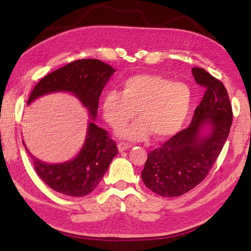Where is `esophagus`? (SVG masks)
Wrapping results in <instances>:
<instances>
[{
  "mask_svg": "<svg viewBox=\"0 0 251 251\" xmlns=\"http://www.w3.org/2000/svg\"><path fill=\"white\" fill-rule=\"evenodd\" d=\"M130 148H131V146L128 143H126V142H119L118 143V150H119V151H124L130 149Z\"/></svg>",
  "mask_w": 251,
  "mask_h": 251,
  "instance_id": "obj_1",
  "label": "esophagus"
}]
</instances>
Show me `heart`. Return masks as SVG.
<instances>
[{
  "mask_svg": "<svg viewBox=\"0 0 251 251\" xmlns=\"http://www.w3.org/2000/svg\"><path fill=\"white\" fill-rule=\"evenodd\" d=\"M192 102L191 90L185 83L171 81L160 75L139 73L125 78L120 92L104 94L101 112L114 130L131 121L136 111L141 118L121 132L128 139H141L150 134L161 139L177 133L183 126Z\"/></svg>",
  "mask_w": 251,
  "mask_h": 251,
  "instance_id": "obj_1",
  "label": "heart"
}]
</instances>
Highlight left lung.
<instances>
[{"mask_svg": "<svg viewBox=\"0 0 251 251\" xmlns=\"http://www.w3.org/2000/svg\"><path fill=\"white\" fill-rule=\"evenodd\" d=\"M196 82L205 88L191 125L148 154L141 179L161 197H178L191 191L208 175L223 149L232 124V109L223 82L202 68L192 69ZM205 125L211 126L201 136Z\"/></svg>", "mask_w": 251, "mask_h": 251, "instance_id": "obj_1", "label": "left lung"}]
</instances>
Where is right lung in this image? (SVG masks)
I'll use <instances>...</instances> for the list:
<instances>
[{
  "mask_svg": "<svg viewBox=\"0 0 251 251\" xmlns=\"http://www.w3.org/2000/svg\"><path fill=\"white\" fill-rule=\"evenodd\" d=\"M115 72L110 65L100 59L74 60L37 82L27 103L45 94L66 91L78 98L94 120L102 89ZM28 154L37 175L53 191L66 196L82 197L93 192L100 184L112 159L118 154V149L107 131L89 121L86 141L73 160L49 164L36 159L29 151Z\"/></svg>",
  "mask_w": 251,
  "mask_h": 251,
  "instance_id": "1",
  "label": "right lung"
}]
</instances>
